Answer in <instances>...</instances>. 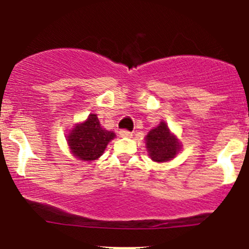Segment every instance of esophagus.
Here are the masks:
<instances>
[{
    "label": "esophagus",
    "instance_id": "esophagus-1",
    "mask_svg": "<svg viewBox=\"0 0 249 249\" xmlns=\"http://www.w3.org/2000/svg\"><path fill=\"white\" fill-rule=\"evenodd\" d=\"M120 137H131L132 136V132L129 131V130H120L119 131Z\"/></svg>",
    "mask_w": 249,
    "mask_h": 249
}]
</instances>
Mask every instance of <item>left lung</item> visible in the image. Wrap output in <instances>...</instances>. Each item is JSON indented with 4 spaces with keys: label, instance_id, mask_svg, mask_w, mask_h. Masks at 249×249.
I'll return each instance as SVG.
<instances>
[{
    "label": "left lung",
    "instance_id": "left-lung-1",
    "mask_svg": "<svg viewBox=\"0 0 249 249\" xmlns=\"http://www.w3.org/2000/svg\"><path fill=\"white\" fill-rule=\"evenodd\" d=\"M147 149L152 160L158 162L169 161L173 159L179 150V142L172 136L169 127L164 122L148 132Z\"/></svg>",
    "mask_w": 249,
    "mask_h": 249
}]
</instances>
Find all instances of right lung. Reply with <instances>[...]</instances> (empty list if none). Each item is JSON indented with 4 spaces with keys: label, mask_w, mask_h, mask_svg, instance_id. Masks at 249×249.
Here are the masks:
<instances>
[{
    "label": "right lung",
    "mask_w": 249,
    "mask_h": 249,
    "mask_svg": "<svg viewBox=\"0 0 249 249\" xmlns=\"http://www.w3.org/2000/svg\"><path fill=\"white\" fill-rule=\"evenodd\" d=\"M114 136V132L102 129L96 114H90L83 124H78L70 132L67 141L78 159L91 161L101 157L107 143Z\"/></svg>",
    "instance_id": "1"
}]
</instances>
